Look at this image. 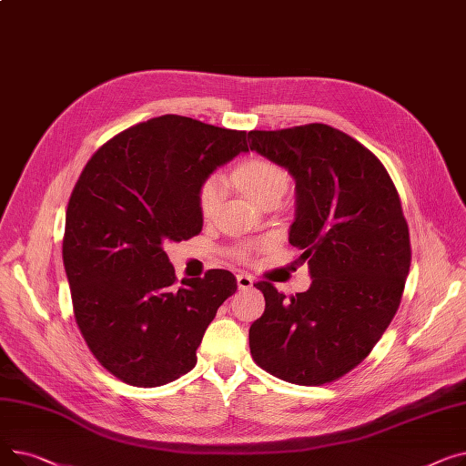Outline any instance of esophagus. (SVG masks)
<instances>
[{
  "label": "esophagus",
  "instance_id": "obj_1",
  "mask_svg": "<svg viewBox=\"0 0 466 466\" xmlns=\"http://www.w3.org/2000/svg\"><path fill=\"white\" fill-rule=\"evenodd\" d=\"M236 281H238V287H239L241 290L251 289V287H253V283H255V279H253L251 276H248V274H238Z\"/></svg>",
  "mask_w": 466,
  "mask_h": 466
}]
</instances>
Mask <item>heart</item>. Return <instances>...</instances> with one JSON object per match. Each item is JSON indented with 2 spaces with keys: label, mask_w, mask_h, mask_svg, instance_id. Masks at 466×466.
<instances>
[{
  "label": "heart",
  "mask_w": 466,
  "mask_h": 466,
  "mask_svg": "<svg viewBox=\"0 0 466 466\" xmlns=\"http://www.w3.org/2000/svg\"><path fill=\"white\" fill-rule=\"evenodd\" d=\"M238 187L249 200L260 204L270 196H283L289 187L285 171L268 160H249L234 171ZM223 200V181L218 176H209L198 190V206L204 217H211Z\"/></svg>",
  "instance_id": "b5f03b06"
}]
</instances>
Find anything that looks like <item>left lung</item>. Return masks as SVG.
<instances>
[{
	"label": "left lung",
	"instance_id": "8db88e82",
	"mask_svg": "<svg viewBox=\"0 0 466 466\" xmlns=\"http://www.w3.org/2000/svg\"><path fill=\"white\" fill-rule=\"evenodd\" d=\"M249 139L297 183L289 241L313 279L290 299L255 285L266 308L249 329L251 355L289 383H330L369 357L400 306L411 248L399 192L376 155L319 122Z\"/></svg>",
	"mask_w": 466,
	"mask_h": 466
}]
</instances>
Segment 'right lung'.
<instances>
[{
  "mask_svg": "<svg viewBox=\"0 0 466 466\" xmlns=\"http://www.w3.org/2000/svg\"><path fill=\"white\" fill-rule=\"evenodd\" d=\"M246 136L181 115L139 122L92 155L71 192L62 257L73 313L92 355L125 383L190 372L238 289L228 270L179 285L162 246L202 232L200 185L249 151Z\"/></svg>",
  "mask_w": 466,
  "mask_h": 466,
  "instance_id": "1",
  "label": "right lung"
}]
</instances>
